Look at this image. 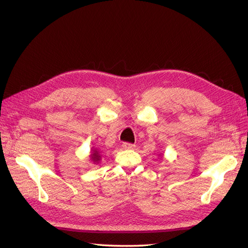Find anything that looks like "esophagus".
<instances>
[{"label": "esophagus", "mask_w": 248, "mask_h": 248, "mask_svg": "<svg viewBox=\"0 0 248 248\" xmlns=\"http://www.w3.org/2000/svg\"><path fill=\"white\" fill-rule=\"evenodd\" d=\"M123 148L124 149H127V150H129V149H134L136 148V145H133V144H130V142H123Z\"/></svg>", "instance_id": "obj_1"}]
</instances>
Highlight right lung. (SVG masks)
Segmentation results:
<instances>
[{
	"label": "right lung",
	"mask_w": 248,
	"mask_h": 248,
	"mask_svg": "<svg viewBox=\"0 0 248 248\" xmlns=\"http://www.w3.org/2000/svg\"><path fill=\"white\" fill-rule=\"evenodd\" d=\"M92 159H93V161L94 162H96L97 163V161L99 160V158H100V156H99V154H98V152L96 151V150H94V152L92 153Z\"/></svg>",
	"instance_id": "obj_1"
}]
</instances>
